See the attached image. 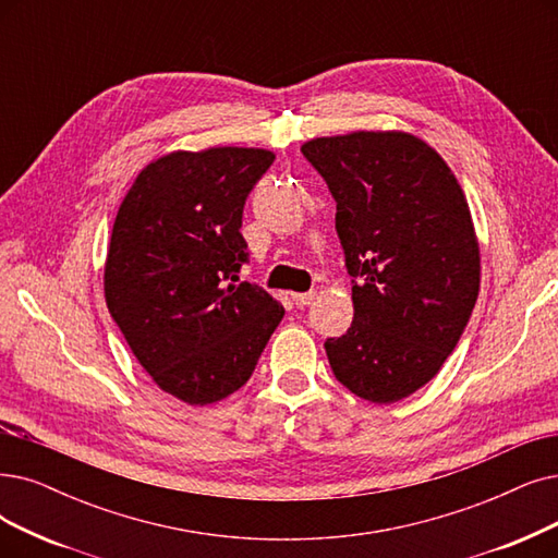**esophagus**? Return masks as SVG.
Wrapping results in <instances>:
<instances>
[{
	"label": "esophagus",
	"mask_w": 558,
	"mask_h": 558,
	"mask_svg": "<svg viewBox=\"0 0 558 558\" xmlns=\"http://www.w3.org/2000/svg\"><path fill=\"white\" fill-rule=\"evenodd\" d=\"M316 300V293L314 291H308V293H293V302H295V306H308L311 302Z\"/></svg>",
	"instance_id": "34e87169"
}]
</instances>
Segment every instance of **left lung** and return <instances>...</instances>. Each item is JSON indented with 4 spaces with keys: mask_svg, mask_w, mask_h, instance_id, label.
Listing matches in <instances>:
<instances>
[{
    "mask_svg": "<svg viewBox=\"0 0 558 558\" xmlns=\"http://www.w3.org/2000/svg\"><path fill=\"white\" fill-rule=\"evenodd\" d=\"M302 155L337 202L354 318L325 341L333 377L377 405L430 383L478 298L470 206L439 155L405 132L320 137Z\"/></svg>",
    "mask_w": 558,
    "mask_h": 558,
    "instance_id": "8db88e82",
    "label": "left lung"
}]
</instances>
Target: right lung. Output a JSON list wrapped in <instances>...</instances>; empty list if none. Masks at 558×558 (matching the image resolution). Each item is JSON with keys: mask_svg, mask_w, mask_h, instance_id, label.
Segmentation results:
<instances>
[{"mask_svg": "<svg viewBox=\"0 0 558 558\" xmlns=\"http://www.w3.org/2000/svg\"><path fill=\"white\" fill-rule=\"evenodd\" d=\"M263 148L171 153L132 183L111 229L105 300L155 385L208 405L250 380L283 306L238 281L244 202L272 167Z\"/></svg>", "mask_w": 558, "mask_h": 558, "instance_id": "1", "label": "right lung"}]
</instances>
